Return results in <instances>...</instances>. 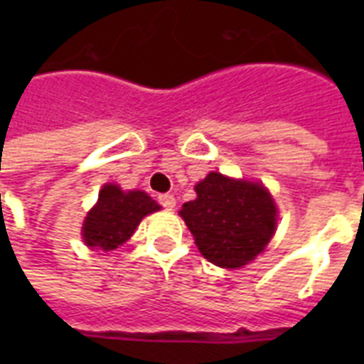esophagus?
I'll return each instance as SVG.
<instances>
[{
  "mask_svg": "<svg viewBox=\"0 0 364 364\" xmlns=\"http://www.w3.org/2000/svg\"><path fill=\"white\" fill-rule=\"evenodd\" d=\"M159 202L164 210H173V208H176V198H173L171 194H160Z\"/></svg>",
  "mask_w": 364,
  "mask_h": 364,
  "instance_id": "34e87169",
  "label": "esophagus"
}]
</instances>
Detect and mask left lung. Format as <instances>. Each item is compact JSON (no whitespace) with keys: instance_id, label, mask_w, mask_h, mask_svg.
<instances>
[{"instance_id":"1","label":"left lung","mask_w":364,"mask_h":364,"mask_svg":"<svg viewBox=\"0 0 364 364\" xmlns=\"http://www.w3.org/2000/svg\"><path fill=\"white\" fill-rule=\"evenodd\" d=\"M196 198L179 215L205 259L242 268L264 251L277 227V208L262 183L210 171L196 183Z\"/></svg>"}]
</instances>
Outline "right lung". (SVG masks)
<instances>
[{
    "label": "right lung",
    "instance_id": "obj_1",
    "mask_svg": "<svg viewBox=\"0 0 364 364\" xmlns=\"http://www.w3.org/2000/svg\"><path fill=\"white\" fill-rule=\"evenodd\" d=\"M160 205L143 191H122L107 183L98 194V202L82 223V240L88 247L109 253L130 240L143 217L159 211Z\"/></svg>",
    "mask_w": 364,
    "mask_h": 364
}]
</instances>
